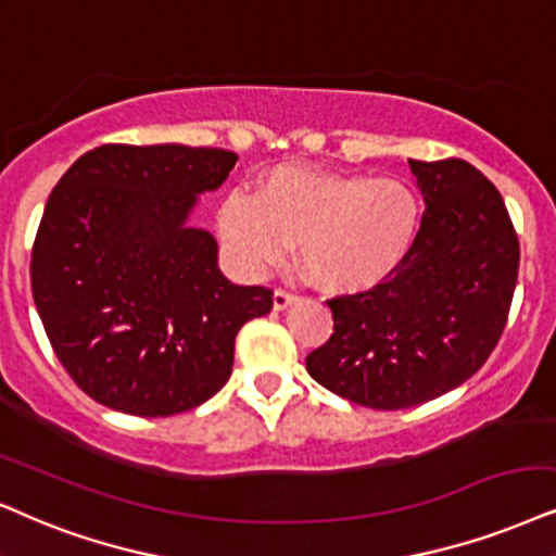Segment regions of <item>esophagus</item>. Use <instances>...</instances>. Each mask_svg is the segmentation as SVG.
<instances>
[{"mask_svg": "<svg viewBox=\"0 0 556 556\" xmlns=\"http://www.w3.org/2000/svg\"><path fill=\"white\" fill-rule=\"evenodd\" d=\"M294 298H298V294H292V292L282 290V287H277V292H274V311H285V307H290Z\"/></svg>", "mask_w": 556, "mask_h": 556, "instance_id": "1", "label": "esophagus"}]
</instances>
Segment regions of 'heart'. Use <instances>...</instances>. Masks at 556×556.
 Returning a JSON list of instances; mask_svg holds the SVG:
<instances>
[{
    "mask_svg": "<svg viewBox=\"0 0 556 556\" xmlns=\"http://www.w3.org/2000/svg\"><path fill=\"white\" fill-rule=\"evenodd\" d=\"M420 223L416 192L400 179L285 168L258 194L230 192L217 228L251 269L279 264L298 243L300 262L323 290L359 292L397 269Z\"/></svg>",
    "mask_w": 556,
    "mask_h": 556,
    "instance_id": "obj_1",
    "label": "heart"
}]
</instances>
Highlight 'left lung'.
I'll return each instance as SVG.
<instances>
[{"label":"left lung","mask_w":556,"mask_h":556,"mask_svg":"<svg viewBox=\"0 0 556 556\" xmlns=\"http://www.w3.org/2000/svg\"><path fill=\"white\" fill-rule=\"evenodd\" d=\"M426 213L397 269L328 300L315 382L371 410H403L459 388L501 341L518 279L516 228L493 181L462 159L410 161Z\"/></svg>","instance_id":"8db88e82"}]
</instances>
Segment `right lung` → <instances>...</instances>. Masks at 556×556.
<instances>
[{"label":"right lung","instance_id":"right-lung-1","mask_svg":"<svg viewBox=\"0 0 556 556\" xmlns=\"http://www.w3.org/2000/svg\"><path fill=\"white\" fill-rule=\"evenodd\" d=\"M223 149L108 143L48 197L33 243V300L76 388L112 410L164 418L215 395L243 323L271 311L269 287H238L217 243L189 228L197 194L228 179Z\"/></svg>","mask_w":556,"mask_h":556}]
</instances>
